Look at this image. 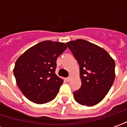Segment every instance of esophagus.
<instances>
[{"instance_id":"obj_1","label":"esophagus","mask_w":127,"mask_h":127,"mask_svg":"<svg viewBox=\"0 0 127 127\" xmlns=\"http://www.w3.org/2000/svg\"><path fill=\"white\" fill-rule=\"evenodd\" d=\"M64 80H65V81H66V82H69V81H70V77H66V78H65Z\"/></svg>"}]
</instances>
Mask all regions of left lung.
<instances>
[{
	"label": "left lung",
	"mask_w": 127,
	"mask_h": 127,
	"mask_svg": "<svg viewBox=\"0 0 127 127\" xmlns=\"http://www.w3.org/2000/svg\"><path fill=\"white\" fill-rule=\"evenodd\" d=\"M80 66L82 86L73 93L78 103L87 107L101 102L115 79V62L103 48L84 39L66 43Z\"/></svg>",
	"instance_id": "obj_1"
}]
</instances>
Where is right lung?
Wrapping results in <instances>:
<instances>
[{
	"label": "right lung",
	"instance_id": "1",
	"mask_svg": "<svg viewBox=\"0 0 127 127\" xmlns=\"http://www.w3.org/2000/svg\"><path fill=\"white\" fill-rule=\"evenodd\" d=\"M66 47L64 43L44 41L30 47L18 58L13 74L17 85L29 100L43 104L56 96L63 83L55 73L56 60Z\"/></svg>",
	"mask_w": 127,
	"mask_h": 127
}]
</instances>
